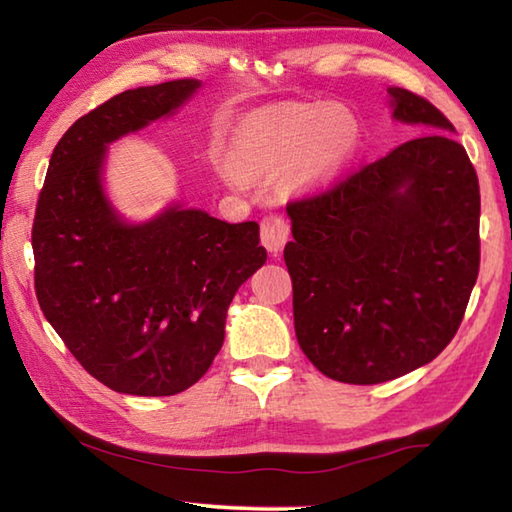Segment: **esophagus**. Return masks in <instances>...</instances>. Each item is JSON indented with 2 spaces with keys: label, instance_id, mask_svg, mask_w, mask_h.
I'll return each instance as SVG.
<instances>
[{
  "label": "esophagus",
  "instance_id": "obj_1",
  "mask_svg": "<svg viewBox=\"0 0 512 512\" xmlns=\"http://www.w3.org/2000/svg\"><path fill=\"white\" fill-rule=\"evenodd\" d=\"M259 235H262V246L268 250V253L280 255L284 244L289 241V223L277 214L264 216L262 230H259Z\"/></svg>",
  "mask_w": 512,
  "mask_h": 512
}]
</instances>
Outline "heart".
Instances as JSON below:
<instances>
[{
    "label": "heart",
    "instance_id": "1",
    "mask_svg": "<svg viewBox=\"0 0 512 512\" xmlns=\"http://www.w3.org/2000/svg\"><path fill=\"white\" fill-rule=\"evenodd\" d=\"M361 121L343 103H273L239 121L232 160L219 162L232 187L246 189L248 173L284 171L293 192L334 185L361 149Z\"/></svg>",
    "mask_w": 512,
    "mask_h": 512
}]
</instances>
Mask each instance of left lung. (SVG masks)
<instances>
[{
	"instance_id": "8db88e82",
	"label": "left lung",
	"mask_w": 512,
	"mask_h": 512,
	"mask_svg": "<svg viewBox=\"0 0 512 512\" xmlns=\"http://www.w3.org/2000/svg\"><path fill=\"white\" fill-rule=\"evenodd\" d=\"M427 135L287 207L284 248L302 352L329 379L381 384L438 357L479 275V178L449 119L388 88Z\"/></svg>"
}]
</instances>
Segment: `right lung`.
Returning <instances> with one entry per match:
<instances>
[{"mask_svg": "<svg viewBox=\"0 0 512 512\" xmlns=\"http://www.w3.org/2000/svg\"><path fill=\"white\" fill-rule=\"evenodd\" d=\"M201 88L126 90L74 121L51 153L33 221L36 293L76 361L124 395L187 391L219 354L237 289L266 262L255 221L173 201L128 221L106 192L108 146L167 119Z\"/></svg>", "mask_w": 512, "mask_h": 512, "instance_id": "obj_1", "label": "right lung"}]
</instances>
